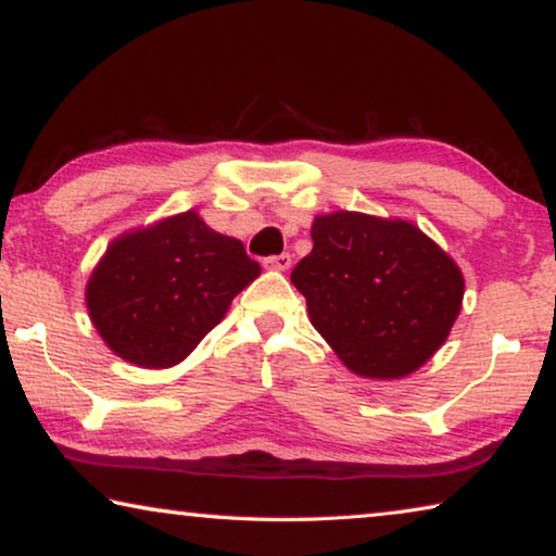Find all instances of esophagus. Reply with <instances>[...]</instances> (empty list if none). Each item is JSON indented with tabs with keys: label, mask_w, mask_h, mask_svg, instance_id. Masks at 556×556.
Segmentation results:
<instances>
[{
	"label": "esophagus",
	"mask_w": 556,
	"mask_h": 556,
	"mask_svg": "<svg viewBox=\"0 0 556 556\" xmlns=\"http://www.w3.org/2000/svg\"><path fill=\"white\" fill-rule=\"evenodd\" d=\"M265 267H269V269H279V271H287V269L291 267V255H289V252H281V255L267 257V260H265Z\"/></svg>",
	"instance_id": "obj_1"
}]
</instances>
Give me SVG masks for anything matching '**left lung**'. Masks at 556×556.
I'll return each instance as SVG.
<instances>
[{
    "instance_id": "left-lung-1",
    "label": "left lung",
    "mask_w": 556,
    "mask_h": 556,
    "mask_svg": "<svg viewBox=\"0 0 556 556\" xmlns=\"http://www.w3.org/2000/svg\"><path fill=\"white\" fill-rule=\"evenodd\" d=\"M312 240L291 285L348 370L400 380L444 345L464 301V275L417 225L338 211L318 215Z\"/></svg>"
}]
</instances>
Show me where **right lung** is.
<instances>
[{
	"mask_svg": "<svg viewBox=\"0 0 556 556\" xmlns=\"http://www.w3.org/2000/svg\"><path fill=\"white\" fill-rule=\"evenodd\" d=\"M260 277L242 242L195 211L119 235L92 269V326L122 361L172 368L223 321L230 301Z\"/></svg>",
	"mask_w": 556,
	"mask_h": 556,
	"instance_id": "add662e5",
	"label": "right lung"
}]
</instances>
